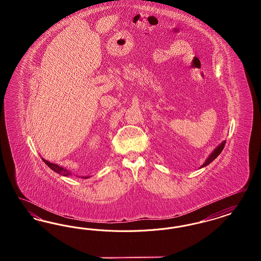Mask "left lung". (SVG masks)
<instances>
[{
  "mask_svg": "<svg viewBox=\"0 0 261 261\" xmlns=\"http://www.w3.org/2000/svg\"><path fill=\"white\" fill-rule=\"evenodd\" d=\"M225 144H226V141H223L219 146H217L215 149H214V150L211 152V154H210V156L205 160V162H204V163L199 167V168H202V167H205L206 165H208L211 162H213L220 153H221V151L223 150L224 149V146H225Z\"/></svg>",
  "mask_w": 261,
  "mask_h": 261,
  "instance_id": "obj_1",
  "label": "left lung"
}]
</instances>
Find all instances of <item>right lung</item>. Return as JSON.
<instances>
[{
    "label": "right lung",
    "mask_w": 261,
    "mask_h": 261,
    "mask_svg": "<svg viewBox=\"0 0 261 261\" xmlns=\"http://www.w3.org/2000/svg\"><path fill=\"white\" fill-rule=\"evenodd\" d=\"M43 162H45V163L50 167L51 170H54V171L57 172V173L61 174L62 176H70V175H72V173H71L69 170H67L66 168H64V167H62V166H60V165H58V164H56V163H51V162H48V161H46V160H44V159H43ZM79 177H80V176H79ZM81 178L87 179V178H90V176H81Z\"/></svg>",
    "instance_id": "right-lung-1"
}]
</instances>
